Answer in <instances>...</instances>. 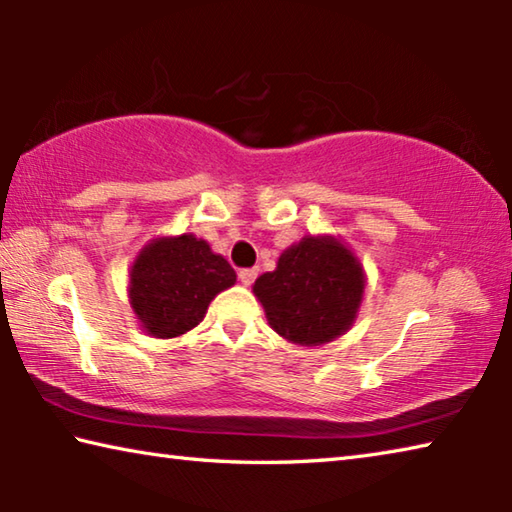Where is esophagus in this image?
Segmentation results:
<instances>
[{
	"mask_svg": "<svg viewBox=\"0 0 512 512\" xmlns=\"http://www.w3.org/2000/svg\"><path fill=\"white\" fill-rule=\"evenodd\" d=\"M257 277V268H241L239 271V282L244 284V287H250V284L255 282Z\"/></svg>",
	"mask_w": 512,
	"mask_h": 512,
	"instance_id": "1",
	"label": "esophagus"
}]
</instances>
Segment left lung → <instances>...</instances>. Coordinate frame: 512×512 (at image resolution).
Masks as SVG:
<instances>
[{
    "label": "left lung",
    "instance_id": "obj_1",
    "mask_svg": "<svg viewBox=\"0 0 512 512\" xmlns=\"http://www.w3.org/2000/svg\"><path fill=\"white\" fill-rule=\"evenodd\" d=\"M366 291V273L345 241L307 235L277 257L275 271L253 284L266 320L289 343L316 348L354 325Z\"/></svg>",
    "mask_w": 512,
    "mask_h": 512
}]
</instances>
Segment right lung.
I'll list each match as a JSON object with an SVG mask.
<instances>
[{"mask_svg":"<svg viewBox=\"0 0 512 512\" xmlns=\"http://www.w3.org/2000/svg\"><path fill=\"white\" fill-rule=\"evenodd\" d=\"M237 282V273L192 232L155 237L133 259L128 302L137 323L155 339H176L194 329L210 302Z\"/></svg>","mask_w":512,"mask_h":512,"instance_id":"right-lung-1","label":"right lung"}]
</instances>
